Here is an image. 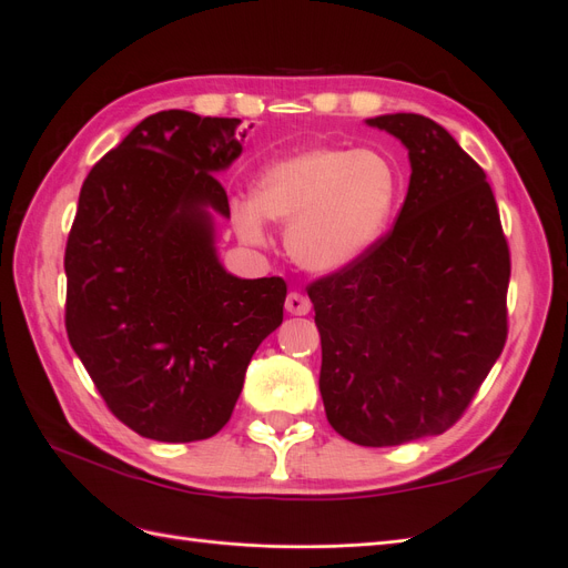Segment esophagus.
Returning a JSON list of instances; mask_svg holds the SVG:
<instances>
[{
	"label": "esophagus",
	"instance_id": "esophagus-1",
	"mask_svg": "<svg viewBox=\"0 0 568 568\" xmlns=\"http://www.w3.org/2000/svg\"><path fill=\"white\" fill-rule=\"evenodd\" d=\"M310 307H312L310 298H307V296H303L301 291H291L288 296H286V312H291V314L303 316V314H307V312H310Z\"/></svg>",
	"mask_w": 568,
	"mask_h": 568
}]
</instances>
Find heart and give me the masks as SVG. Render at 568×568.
I'll list each match as a JSON object with an SVG mask.
<instances>
[{
  "instance_id": "heart-1",
  "label": "heart",
  "mask_w": 568,
  "mask_h": 568,
  "mask_svg": "<svg viewBox=\"0 0 568 568\" xmlns=\"http://www.w3.org/2000/svg\"><path fill=\"white\" fill-rule=\"evenodd\" d=\"M396 197V174L373 151L316 146L261 172L252 200L235 202L237 233L261 244L265 221L288 225L291 258L312 272L354 263L379 237Z\"/></svg>"
}]
</instances>
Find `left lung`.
Listing matches in <instances>:
<instances>
[{
  "instance_id": "left-lung-1",
  "label": "left lung",
  "mask_w": 568,
  "mask_h": 568,
  "mask_svg": "<svg viewBox=\"0 0 568 568\" xmlns=\"http://www.w3.org/2000/svg\"><path fill=\"white\" fill-rule=\"evenodd\" d=\"M410 155L394 229L307 286L328 424L363 447L455 426L508 337L510 252L485 170L419 113L366 121Z\"/></svg>"
}]
</instances>
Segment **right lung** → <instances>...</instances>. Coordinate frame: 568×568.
<instances>
[{
    "mask_svg": "<svg viewBox=\"0 0 568 568\" xmlns=\"http://www.w3.org/2000/svg\"><path fill=\"white\" fill-rule=\"evenodd\" d=\"M237 125L144 119L88 172L67 237V335L109 410L151 440L219 434L284 320L286 282L233 277L214 248L212 212L231 216L214 174L242 153Z\"/></svg>",
    "mask_w": 568,
    "mask_h": 568,
    "instance_id": "add662e5",
    "label": "right lung"
}]
</instances>
